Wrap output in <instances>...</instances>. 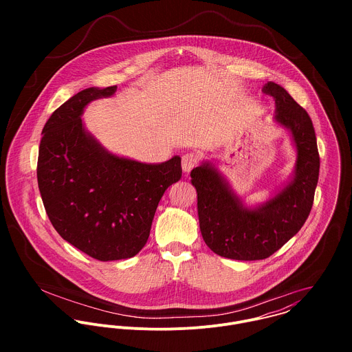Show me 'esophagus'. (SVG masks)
Masks as SVG:
<instances>
[{"mask_svg": "<svg viewBox=\"0 0 352 352\" xmlns=\"http://www.w3.org/2000/svg\"><path fill=\"white\" fill-rule=\"evenodd\" d=\"M199 164V155L195 153H186L182 158V166L186 173L191 172Z\"/></svg>", "mask_w": 352, "mask_h": 352, "instance_id": "34e87169", "label": "esophagus"}]
</instances>
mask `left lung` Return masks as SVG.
<instances>
[{
  "instance_id": "obj_1",
  "label": "left lung",
  "mask_w": 352,
  "mask_h": 352,
  "mask_svg": "<svg viewBox=\"0 0 352 352\" xmlns=\"http://www.w3.org/2000/svg\"><path fill=\"white\" fill-rule=\"evenodd\" d=\"M263 92L275 100V120L292 131L298 154L293 182L265 204L247 208L211 164L191 172L203 240L214 253L233 260L267 258L296 236L309 217L318 182L320 155L310 116L280 85L267 82Z\"/></svg>"
}]
</instances>
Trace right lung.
<instances>
[{
    "instance_id": "1",
    "label": "right lung",
    "mask_w": 352,
    "mask_h": 352,
    "mask_svg": "<svg viewBox=\"0 0 352 352\" xmlns=\"http://www.w3.org/2000/svg\"><path fill=\"white\" fill-rule=\"evenodd\" d=\"M115 92L116 85L88 88L56 108L43 127L36 168L55 230L100 261L129 258L145 247L158 201L182 177L179 155L142 164L108 153L85 131L84 107Z\"/></svg>"
}]
</instances>
